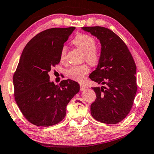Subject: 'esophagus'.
<instances>
[{
    "mask_svg": "<svg viewBox=\"0 0 154 154\" xmlns=\"http://www.w3.org/2000/svg\"><path fill=\"white\" fill-rule=\"evenodd\" d=\"M86 88H87V86H86V84H80V89H81L82 91L85 90V89H86Z\"/></svg>",
    "mask_w": 154,
    "mask_h": 154,
    "instance_id": "esophagus-1",
    "label": "esophagus"
}]
</instances>
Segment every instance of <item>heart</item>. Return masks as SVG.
I'll return each instance as SVG.
<instances>
[{"mask_svg": "<svg viewBox=\"0 0 154 154\" xmlns=\"http://www.w3.org/2000/svg\"><path fill=\"white\" fill-rule=\"evenodd\" d=\"M72 43L84 53V59L94 66L98 63L99 60V53L96 47V41L93 37L87 34L80 33L75 37ZM67 47H63L60 51V61L63 62L66 59ZM89 72L88 65L83 64L80 66H73L66 70V75L70 79L75 81L82 82L84 79L85 75Z\"/></svg>", "mask_w": 154, "mask_h": 154, "instance_id": "1", "label": "heart"}]
</instances>
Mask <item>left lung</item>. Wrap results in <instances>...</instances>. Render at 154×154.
I'll return each mask as SVG.
<instances>
[{
    "mask_svg": "<svg viewBox=\"0 0 154 154\" xmlns=\"http://www.w3.org/2000/svg\"><path fill=\"white\" fill-rule=\"evenodd\" d=\"M82 29L101 45L98 64L89 75L101 85L92 88L96 98L91 105V114L100 122L116 124L128 114L137 92L135 61L126 45L111 30L101 26Z\"/></svg>",
    "mask_w": 154,
    "mask_h": 154,
    "instance_id": "obj_1",
    "label": "left lung"
}]
</instances>
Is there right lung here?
Here are the masks:
<instances>
[{
  "label": "right lung",
  "mask_w": 154,
  "mask_h": 154,
  "mask_svg": "<svg viewBox=\"0 0 154 154\" xmlns=\"http://www.w3.org/2000/svg\"><path fill=\"white\" fill-rule=\"evenodd\" d=\"M75 27L52 28L36 35L23 49L13 76L15 101L25 118L38 126H51L66 115V107L79 91L77 82L65 79L59 85L49 72L59 63L64 43Z\"/></svg>",
  "instance_id": "right-lung-1"
}]
</instances>
